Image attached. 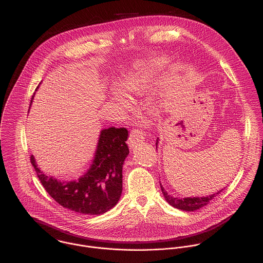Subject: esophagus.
Returning a JSON list of instances; mask_svg holds the SVG:
<instances>
[{
  "instance_id": "1",
  "label": "esophagus",
  "mask_w": 263,
  "mask_h": 263,
  "mask_svg": "<svg viewBox=\"0 0 263 263\" xmlns=\"http://www.w3.org/2000/svg\"><path fill=\"white\" fill-rule=\"evenodd\" d=\"M145 140V134L139 129V128H134L132 129L128 138V144L130 147H134L138 143H141Z\"/></svg>"
}]
</instances>
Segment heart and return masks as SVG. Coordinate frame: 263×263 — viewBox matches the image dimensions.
<instances>
[{"label":"heart","mask_w":263,"mask_h":263,"mask_svg":"<svg viewBox=\"0 0 263 263\" xmlns=\"http://www.w3.org/2000/svg\"><path fill=\"white\" fill-rule=\"evenodd\" d=\"M168 59L167 58H161L158 60H155L150 65V67L148 68V72L146 71V73L144 75L136 76V77H129L128 79L124 80V82L122 83L121 87L123 90L126 91H137L139 88V85L148 77V76L153 74L155 71L162 69L167 63H168Z\"/></svg>","instance_id":"obj_1"}]
</instances>
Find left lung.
<instances>
[{"instance_id": "left-lung-1", "label": "left lung", "mask_w": 263, "mask_h": 263, "mask_svg": "<svg viewBox=\"0 0 263 263\" xmlns=\"http://www.w3.org/2000/svg\"><path fill=\"white\" fill-rule=\"evenodd\" d=\"M158 141L159 139H157V143H156V146L158 145ZM161 185V190H162V193L164 194V197L166 199V201L178 209V210H181V211H185V212H193V211H196L204 205H206L208 203H210V201L216 197L223 189H221L220 191L214 193V194H211V195H208V196H202V197H198V196H194V197H184V198H178V197H175L171 194H169L164 187L162 186V184L160 183Z\"/></svg>"}]
</instances>
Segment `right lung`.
Instances as JSON below:
<instances>
[{
  "label": "right lung",
  "instance_id": "obj_1",
  "mask_svg": "<svg viewBox=\"0 0 263 263\" xmlns=\"http://www.w3.org/2000/svg\"><path fill=\"white\" fill-rule=\"evenodd\" d=\"M127 137L124 127L102 129L90 169L73 181L47 176L38 168L32 155L30 162L42 186L59 204L80 214L101 215L111 210L120 198L122 166L129 153L125 143Z\"/></svg>",
  "mask_w": 263,
  "mask_h": 263
}]
</instances>
